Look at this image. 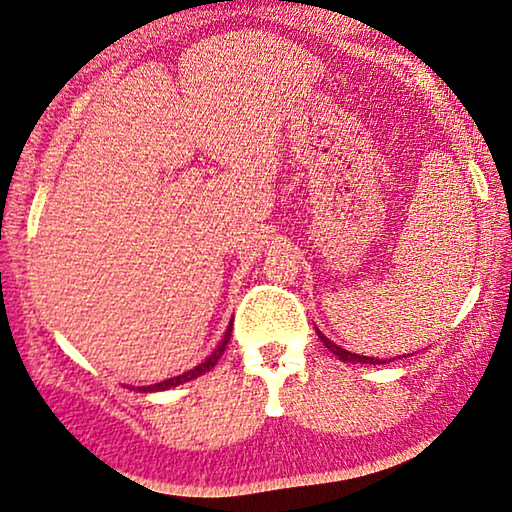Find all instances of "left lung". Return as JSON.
<instances>
[{
	"label": "left lung",
	"mask_w": 512,
	"mask_h": 512,
	"mask_svg": "<svg viewBox=\"0 0 512 512\" xmlns=\"http://www.w3.org/2000/svg\"><path fill=\"white\" fill-rule=\"evenodd\" d=\"M316 334H318V338L322 343H325V348L327 350H332L334 355L341 359V361H350V364H387V361H380V359H375V357H364V355H355V352H348L345 348H341V345H336L334 341H329V338L322 334V332H318L316 329Z\"/></svg>",
	"instance_id": "obj_1"
}]
</instances>
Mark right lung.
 <instances>
[{"label": "right lung", "instance_id": "right-lung-1", "mask_svg": "<svg viewBox=\"0 0 512 512\" xmlns=\"http://www.w3.org/2000/svg\"><path fill=\"white\" fill-rule=\"evenodd\" d=\"M231 332H233V322H229V327H226V332H224V338H222V341H219L217 348L212 350V355H208L206 361H201L199 366H194L192 371H187L183 375H176V377H169V380H162V382H157V384H148V387H137V391H141V393L167 391V389L178 387V384H185V382H190V380H196V377H201L203 373H208L210 368H215L219 357L224 355L226 345H229V341H231ZM132 389H135V387H132Z\"/></svg>", "mask_w": 512, "mask_h": 512}]
</instances>
